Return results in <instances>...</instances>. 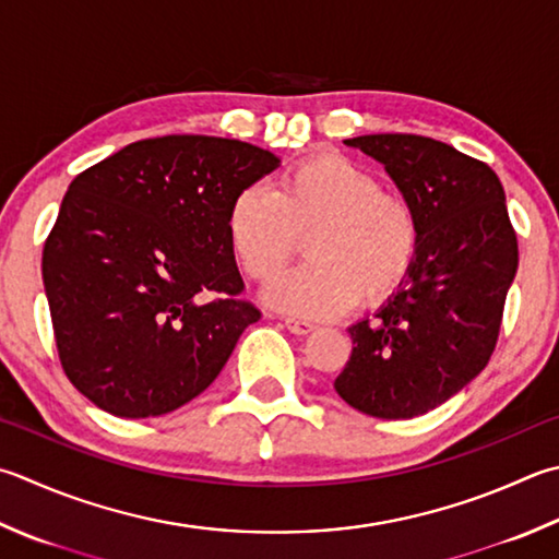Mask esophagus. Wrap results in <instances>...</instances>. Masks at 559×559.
Here are the masks:
<instances>
[{
	"mask_svg": "<svg viewBox=\"0 0 559 559\" xmlns=\"http://www.w3.org/2000/svg\"><path fill=\"white\" fill-rule=\"evenodd\" d=\"M284 325H287V331L294 335H309L316 325L309 321H299V319H284Z\"/></svg>",
	"mask_w": 559,
	"mask_h": 559,
	"instance_id": "34e87169",
	"label": "esophagus"
}]
</instances>
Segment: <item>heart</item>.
Listing matches in <instances>:
<instances>
[{"mask_svg": "<svg viewBox=\"0 0 559 559\" xmlns=\"http://www.w3.org/2000/svg\"><path fill=\"white\" fill-rule=\"evenodd\" d=\"M307 262L265 289L270 307L304 319H329L386 301L416 265L420 221L402 194L338 153L292 165L275 189L250 185L226 216L228 246L250 280H270L287 265L297 236Z\"/></svg>", "mask_w": 559, "mask_h": 559, "instance_id": "1", "label": "heart"}]
</instances>
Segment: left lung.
Returning a JSON list of instances; mask_svg holds the SVG:
<instances>
[{
    "mask_svg": "<svg viewBox=\"0 0 559 559\" xmlns=\"http://www.w3.org/2000/svg\"><path fill=\"white\" fill-rule=\"evenodd\" d=\"M384 165L416 209L420 248L402 289L353 323L343 402L374 418H414L467 386L493 353L519 270L507 194L487 163L414 133L347 139Z\"/></svg>",
    "mask_w": 559,
    "mask_h": 559,
    "instance_id": "1",
    "label": "left lung"
}]
</instances>
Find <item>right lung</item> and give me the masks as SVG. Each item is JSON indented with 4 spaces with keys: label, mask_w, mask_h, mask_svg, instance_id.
<instances>
[{
    "label": "right lung",
    "mask_w": 559,
    "mask_h": 559,
    "mask_svg": "<svg viewBox=\"0 0 559 559\" xmlns=\"http://www.w3.org/2000/svg\"><path fill=\"white\" fill-rule=\"evenodd\" d=\"M280 167L216 135L139 141L78 175L44 248V284L68 379L121 418L163 416L224 370L260 311L238 299L234 197Z\"/></svg>",
    "instance_id": "1"
}]
</instances>
